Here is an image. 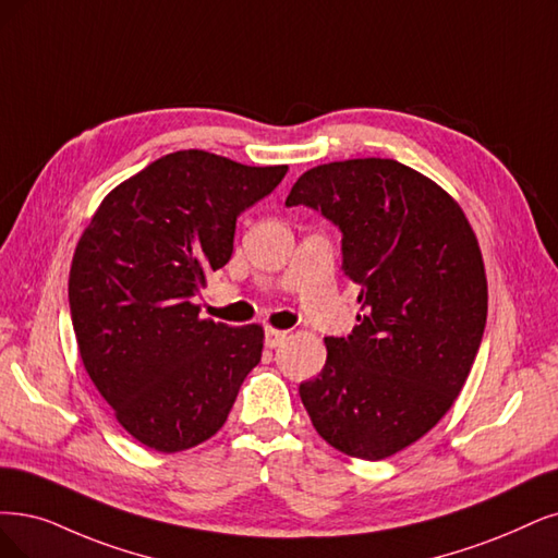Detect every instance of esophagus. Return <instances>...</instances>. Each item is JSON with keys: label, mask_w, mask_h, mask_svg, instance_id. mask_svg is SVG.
<instances>
[{"label": "esophagus", "mask_w": 558, "mask_h": 558, "mask_svg": "<svg viewBox=\"0 0 558 558\" xmlns=\"http://www.w3.org/2000/svg\"><path fill=\"white\" fill-rule=\"evenodd\" d=\"M287 333H290V331H278V328H266L264 342H266V347H268V349H276L278 344H282V342H284Z\"/></svg>", "instance_id": "esophagus-1"}]
</instances>
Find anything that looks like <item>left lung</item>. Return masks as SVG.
I'll return each mask as SVG.
<instances>
[{"label": "left lung", "instance_id": "obj_1", "mask_svg": "<svg viewBox=\"0 0 558 558\" xmlns=\"http://www.w3.org/2000/svg\"><path fill=\"white\" fill-rule=\"evenodd\" d=\"M287 206L342 232V271L363 315L326 338V363L299 386L319 437L359 460L418 441L456 402L487 319L483 255L460 204L390 158L317 165Z\"/></svg>", "mask_w": 558, "mask_h": 558}]
</instances>
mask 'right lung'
Returning <instances> with one entry per match:
<instances>
[{
    "label": "right lung",
    "mask_w": 558,
    "mask_h": 558,
    "mask_svg": "<svg viewBox=\"0 0 558 558\" xmlns=\"http://www.w3.org/2000/svg\"><path fill=\"white\" fill-rule=\"evenodd\" d=\"M284 174L174 151L119 183L80 236L69 278L80 356L140 444L179 452L211 439L259 363L262 326L199 319L193 299L230 262L236 218Z\"/></svg>",
    "instance_id": "add662e5"
}]
</instances>
